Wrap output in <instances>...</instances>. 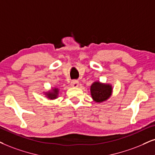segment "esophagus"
Here are the masks:
<instances>
[{"label":"esophagus","mask_w":155,"mask_h":155,"mask_svg":"<svg viewBox=\"0 0 155 155\" xmlns=\"http://www.w3.org/2000/svg\"><path fill=\"white\" fill-rule=\"evenodd\" d=\"M71 86L72 87H79V81L77 80H73L71 82Z\"/></svg>","instance_id":"34e87169"}]
</instances>
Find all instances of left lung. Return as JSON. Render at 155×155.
Returning a JSON list of instances; mask_svg holds the SVG:
<instances>
[{"instance_id": "obj_1", "label": "left lung", "mask_w": 155, "mask_h": 155, "mask_svg": "<svg viewBox=\"0 0 155 155\" xmlns=\"http://www.w3.org/2000/svg\"><path fill=\"white\" fill-rule=\"evenodd\" d=\"M90 91L93 100L97 103L107 101L112 94V87L109 84L95 81L91 84Z\"/></svg>"}]
</instances>
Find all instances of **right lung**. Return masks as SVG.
<instances>
[{
	"label": "right lung",
	"instance_id": "1",
	"mask_svg": "<svg viewBox=\"0 0 155 155\" xmlns=\"http://www.w3.org/2000/svg\"><path fill=\"white\" fill-rule=\"evenodd\" d=\"M58 91L59 89H57V88H53V89L51 90V91H48L45 93L46 94V97L47 98H48L49 99H55L58 97Z\"/></svg>",
	"mask_w": 155,
	"mask_h": 155
}]
</instances>
